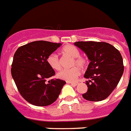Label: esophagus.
Segmentation results:
<instances>
[{
    "instance_id": "34e87169",
    "label": "esophagus",
    "mask_w": 131,
    "mask_h": 131,
    "mask_svg": "<svg viewBox=\"0 0 131 131\" xmlns=\"http://www.w3.org/2000/svg\"><path fill=\"white\" fill-rule=\"evenodd\" d=\"M68 83H70V84H71V85H74V86H76V85H78V83H77V82H67Z\"/></svg>"
}]
</instances>
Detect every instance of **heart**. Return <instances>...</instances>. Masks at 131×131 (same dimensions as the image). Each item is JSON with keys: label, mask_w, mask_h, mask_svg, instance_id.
<instances>
[{"label": "heart", "mask_w": 131, "mask_h": 131, "mask_svg": "<svg viewBox=\"0 0 131 131\" xmlns=\"http://www.w3.org/2000/svg\"><path fill=\"white\" fill-rule=\"evenodd\" d=\"M63 54L68 56L72 58L71 61V66H74L70 69L62 70L57 74L58 78L62 80L67 81L69 82H73L77 79L80 75V70L77 66L81 68H83L88 63V60L84 57L80 55V52L75 46L72 45H67L61 49ZM47 63L51 68L55 70H59L61 69V63L57 55L55 54H51L47 58Z\"/></svg>", "instance_id": "heart-1"}]
</instances>
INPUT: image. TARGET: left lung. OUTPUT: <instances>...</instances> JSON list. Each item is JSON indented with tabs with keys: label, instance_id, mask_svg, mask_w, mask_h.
Returning a JSON list of instances; mask_svg holds the SVG:
<instances>
[{
	"label": "left lung",
	"instance_id": "obj_1",
	"mask_svg": "<svg viewBox=\"0 0 131 131\" xmlns=\"http://www.w3.org/2000/svg\"><path fill=\"white\" fill-rule=\"evenodd\" d=\"M74 45L84 52L90 62L84 77L88 91L82 96L91 102L106 99L117 87L124 72L119 51L106 42L78 41Z\"/></svg>",
	"mask_w": 131,
	"mask_h": 131
}]
</instances>
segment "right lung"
<instances>
[{"label": "right lung", "mask_w": 131, "mask_h": 131, "mask_svg": "<svg viewBox=\"0 0 131 131\" xmlns=\"http://www.w3.org/2000/svg\"><path fill=\"white\" fill-rule=\"evenodd\" d=\"M61 43L33 41L19 47L14 55L11 73L20 95L29 104L49 106L57 100L66 81L59 79H46L55 74L47 58Z\"/></svg>", "instance_id": "1"}]
</instances>
